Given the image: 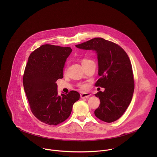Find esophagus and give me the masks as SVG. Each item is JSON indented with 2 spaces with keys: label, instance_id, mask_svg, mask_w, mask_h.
I'll use <instances>...</instances> for the list:
<instances>
[{
  "label": "esophagus",
  "instance_id": "obj_1",
  "mask_svg": "<svg viewBox=\"0 0 157 157\" xmlns=\"http://www.w3.org/2000/svg\"><path fill=\"white\" fill-rule=\"evenodd\" d=\"M91 95V94L88 93V92H84L83 94H82L80 95V97L82 98H88L89 97H90Z\"/></svg>",
  "mask_w": 157,
  "mask_h": 157
}]
</instances>
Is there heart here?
<instances>
[{
	"label": "heart",
	"instance_id": "obj_1",
	"mask_svg": "<svg viewBox=\"0 0 157 157\" xmlns=\"http://www.w3.org/2000/svg\"><path fill=\"white\" fill-rule=\"evenodd\" d=\"M90 60L87 59H83V60H82V64H84V63H87V62H90ZM85 87H86V86L84 85H81V88H85Z\"/></svg>",
	"mask_w": 157,
	"mask_h": 157
}]
</instances>
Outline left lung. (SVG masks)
<instances>
[{"mask_svg": "<svg viewBox=\"0 0 157 157\" xmlns=\"http://www.w3.org/2000/svg\"><path fill=\"white\" fill-rule=\"evenodd\" d=\"M75 46L94 51L97 55L100 78L95 86L105 90L95 94L100 100L95 115L107 123L116 121L128 108L134 91L132 65L128 54L120 46L100 37Z\"/></svg>", "mask_w": 157, "mask_h": 157, "instance_id": "obj_1", "label": "left lung"}]
</instances>
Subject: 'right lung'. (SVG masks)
<instances>
[{"instance_id": "add662e5", "label": "right lung", "mask_w": 157, "mask_h": 157, "mask_svg": "<svg viewBox=\"0 0 157 157\" xmlns=\"http://www.w3.org/2000/svg\"><path fill=\"white\" fill-rule=\"evenodd\" d=\"M72 51L70 47L46 44L28 57L23 88L33 113L46 124L57 125L67 120L73 105L80 98L75 90L59 95L56 83L63 77V67Z\"/></svg>"}]
</instances>
